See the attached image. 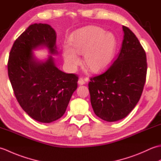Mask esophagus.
I'll use <instances>...</instances> for the list:
<instances>
[{"label": "esophagus", "mask_w": 161, "mask_h": 161, "mask_svg": "<svg viewBox=\"0 0 161 161\" xmlns=\"http://www.w3.org/2000/svg\"><path fill=\"white\" fill-rule=\"evenodd\" d=\"M77 82H78L79 85H84V84H86V81H85V80H84V79H82V78L79 79V80H78Z\"/></svg>", "instance_id": "1"}]
</instances>
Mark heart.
<instances>
[{"instance_id":"b5f03b06","label":"heart","mask_w":161,"mask_h":161,"mask_svg":"<svg viewBox=\"0 0 161 161\" xmlns=\"http://www.w3.org/2000/svg\"><path fill=\"white\" fill-rule=\"evenodd\" d=\"M69 45L63 48L65 63L73 70L80 63L77 54L83 55V64L93 73L105 70L115 57L118 42L115 36L100 27L90 25L74 32L69 38Z\"/></svg>"}]
</instances>
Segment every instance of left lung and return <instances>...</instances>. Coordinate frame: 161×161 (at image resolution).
Returning <instances> with one entry per match:
<instances>
[{"label": "left lung", "mask_w": 161, "mask_h": 161, "mask_svg": "<svg viewBox=\"0 0 161 161\" xmlns=\"http://www.w3.org/2000/svg\"><path fill=\"white\" fill-rule=\"evenodd\" d=\"M124 37L117 59L100 75L91 78L88 90L94 113L107 122L125 118L137 104L145 83L147 57L137 37L122 26Z\"/></svg>", "instance_id": "left-lung-1"}]
</instances>
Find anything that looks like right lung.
<instances>
[{
  "label": "right lung",
  "instance_id": "add662e5",
  "mask_svg": "<svg viewBox=\"0 0 161 161\" xmlns=\"http://www.w3.org/2000/svg\"><path fill=\"white\" fill-rule=\"evenodd\" d=\"M46 48L47 59L36 58L33 51ZM57 34L46 23L30 25L13 44L8 64V76L17 101L35 120L50 123L66 112L78 77L56 66Z\"/></svg>",
  "mask_w": 161,
  "mask_h": 161
}]
</instances>
